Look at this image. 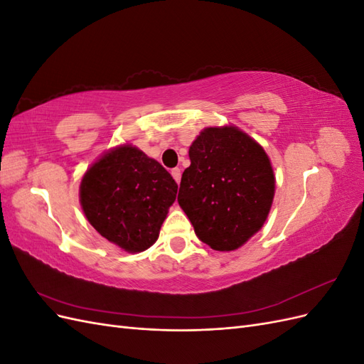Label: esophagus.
<instances>
[{
    "instance_id": "34e87169",
    "label": "esophagus",
    "mask_w": 364,
    "mask_h": 364,
    "mask_svg": "<svg viewBox=\"0 0 364 364\" xmlns=\"http://www.w3.org/2000/svg\"><path fill=\"white\" fill-rule=\"evenodd\" d=\"M171 176L174 178V181L179 183V182H181V176H182L181 168H173V170H171Z\"/></svg>"
}]
</instances>
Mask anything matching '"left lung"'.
<instances>
[{"instance_id": "8db88e82", "label": "left lung", "mask_w": 364, "mask_h": 364, "mask_svg": "<svg viewBox=\"0 0 364 364\" xmlns=\"http://www.w3.org/2000/svg\"><path fill=\"white\" fill-rule=\"evenodd\" d=\"M178 202L214 250L243 246L267 220L274 173L261 144L237 126L205 127L190 146Z\"/></svg>"}]
</instances>
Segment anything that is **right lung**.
Returning a JSON list of instances; mask_svg holds the SVG:
<instances>
[{
  "label": "right lung",
  "mask_w": 364,
  "mask_h": 364,
  "mask_svg": "<svg viewBox=\"0 0 364 364\" xmlns=\"http://www.w3.org/2000/svg\"><path fill=\"white\" fill-rule=\"evenodd\" d=\"M176 193L178 183L158 161L121 144L85 171L79 197L98 234L124 252L138 253L155 245Z\"/></svg>",
  "instance_id": "obj_1"
}]
</instances>
